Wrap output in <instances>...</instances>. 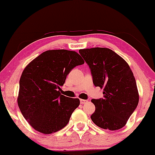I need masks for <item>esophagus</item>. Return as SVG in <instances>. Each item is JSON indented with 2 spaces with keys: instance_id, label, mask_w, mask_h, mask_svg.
I'll return each instance as SVG.
<instances>
[{
  "instance_id": "obj_1",
  "label": "esophagus",
  "mask_w": 155,
  "mask_h": 155,
  "mask_svg": "<svg viewBox=\"0 0 155 155\" xmlns=\"http://www.w3.org/2000/svg\"><path fill=\"white\" fill-rule=\"evenodd\" d=\"M88 101L87 100H84V99H80V103H81V104H87Z\"/></svg>"
}]
</instances>
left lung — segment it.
Returning a JSON list of instances; mask_svg holds the SVG:
<instances>
[{"label": "left lung", "instance_id": "8db88e82", "mask_svg": "<svg viewBox=\"0 0 155 155\" xmlns=\"http://www.w3.org/2000/svg\"><path fill=\"white\" fill-rule=\"evenodd\" d=\"M91 71L95 87L104 88V97L92 99L95 111L91 120L103 129L123 127L139 101L134 76L124 59L108 48L79 49Z\"/></svg>", "mask_w": 155, "mask_h": 155}]
</instances>
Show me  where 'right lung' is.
<instances>
[{"label":"right lung","mask_w":155,"mask_h":155,"mask_svg":"<svg viewBox=\"0 0 155 155\" xmlns=\"http://www.w3.org/2000/svg\"><path fill=\"white\" fill-rule=\"evenodd\" d=\"M84 63L76 51L55 49L41 53L24 69L17 103L35 130L50 134L67 125L80 101L61 95L60 87L71 71Z\"/></svg>","instance_id":"1"}]
</instances>
